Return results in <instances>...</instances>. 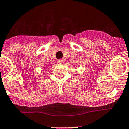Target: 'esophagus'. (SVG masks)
I'll return each mask as SVG.
<instances>
[{"label": "esophagus", "mask_w": 129, "mask_h": 129, "mask_svg": "<svg viewBox=\"0 0 129 129\" xmlns=\"http://www.w3.org/2000/svg\"><path fill=\"white\" fill-rule=\"evenodd\" d=\"M63 59H58V60H57V62L58 63H63Z\"/></svg>", "instance_id": "34e87169"}]
</instances>
